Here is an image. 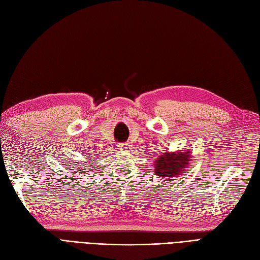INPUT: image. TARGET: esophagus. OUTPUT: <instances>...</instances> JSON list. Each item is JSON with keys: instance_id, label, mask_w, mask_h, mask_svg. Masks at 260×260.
<instances>
[{"instance_id": "34e87169", "label": "esophagus", "mask_w": 260, "mask_h": 260, "mask_svg": "<svg viewBox=\"0 0 260 260\" xmlns=\"http://www.w3.org/2000/svg\"><path fill=\"white\" fill-rule=\"evenodd\" d=\"M119 149H121V150L127 149V145H126V144H124V142H122V144H120V145H119Z\"/></svg>"}]
</instances>
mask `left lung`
I'll list each match as a JSON object with an SVG mask.
<instances>
[{"mask_svg":"<svg viewBox=\"0 0 260 260\" xmlns=\"http://www.w3.org/2000/svg\"><path fill=\"white\" fill-rule=\"evenodd\" d=\"M190 161V152L164 153L155 158L154 171L160 177L174 178L185 172Z\"/></svg>","mask_w":260,"mask_h":260,"instance_id":"obj_1","label":"left lung"}]
</instances>
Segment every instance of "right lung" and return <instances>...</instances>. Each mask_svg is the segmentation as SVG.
<instances>
[{"mask_svg":"<svg viewBox=\"0 0 260 260\" xmlns=\"http://www.w3.org/2000/svg\"><path fill=\"white\" fill-rule=\"evenodd\" d=\"M75 166H77V165H75ZM82 169H83V167H80V169H79V170H81V171H82ZM75 170H78V169H75Z\"/></svg>","mask_w":260,"mask_h":260,"instance_id":"obj_1","label":"right lung"}]
</instances>
